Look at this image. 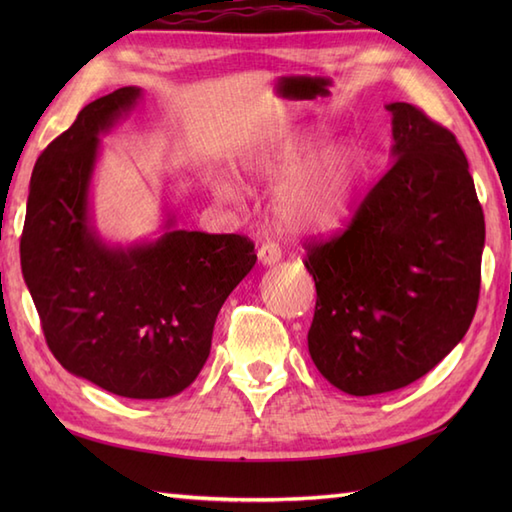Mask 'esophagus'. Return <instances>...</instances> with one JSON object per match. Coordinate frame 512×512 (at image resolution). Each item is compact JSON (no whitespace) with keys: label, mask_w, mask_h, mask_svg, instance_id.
Listing matches in <instances>:
<instances>
[{"label":"esophagus","mask_w":512,"mask_h":512,"mask_svg":"<svg viewBox=\"0 0 512 512\" xmlns=\"http://www.w3.org/2000/svg\"><path fill=\"white\" fill-rule=\"evenodd\" d=\"M257 257H259V264H262V266H275L281 259V250L275 242H264L262 248H259Z\"/></svg>","instance_id":"esophagus-1"}]
</instances>
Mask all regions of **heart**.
<instances>
[{"label": "heart", "instance_id": "heart-1", "mask_svg": "<svg viewBox=\"0 0 512 512\" xmlns=\"http://www.w3.org/2000/svg\"><path fill=\"white\" fill-rule=\"evenodd\" d=\"M321 129L292 132L246 162V178L279 182L275 215L292 235L328 233L345 222L361 184V158L350 145H325ZM215 191L226 202L242 198L233 178H217Z\"/></svg>", "mask_w": 512, "mask_h": 512}]
</instances>
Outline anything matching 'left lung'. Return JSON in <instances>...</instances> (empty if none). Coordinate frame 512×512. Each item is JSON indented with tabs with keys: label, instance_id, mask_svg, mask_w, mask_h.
<instances>
[{
	"label": "left lung",
	"instance_id": "left-lung-1",
	"mask_svg": "<svg viewBox=\"0 0 512 512\" xmlns=\"http://www.w3.org/2000/svg\"><path fill=\"white\" fill-rule=\"evenodd\" d=\"M391 114V167L352 224L308 244L317 286L308 350L350 396L407 387L469 330L480 297L484 213L458 140L409 103Z\"/></svg>",
	"mask_w": 512,
	"mask_h": 512
}]
</instances>
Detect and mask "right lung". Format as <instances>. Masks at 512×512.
Wrapping results in <instances>:
<instances>
[{
  "mask_svg": "<svg viewBox=\"0 0 512 512\" xmlns=\"http://www.w3.org/2000/svg\"><path fill=\"white\" fill-rule=\"evenodd\" d=\"M140 99L134 85L101 96L43 149L19 253L54 358L110 394L158 400L198 378L217 312L257 255L242 235L178 228L169 206L156 239L123 246L99 233L92 180L101 136Z\"/></svg>",
  "mask_w": 512,
  "mask_h": 512,
  "instance_id": "1",
  "label": "right lung"
}]
</instances>
